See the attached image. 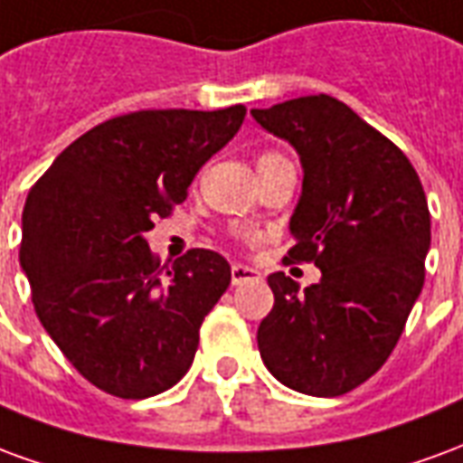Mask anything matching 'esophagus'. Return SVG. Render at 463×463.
<instances>
[{"label":"esophagus","mask_w":463,"mask_h":463,"mask_svg":"<svg viewBox=\"0 0 463 463\" xmlns=\"http://www.w3.org/2000/svg\"><path fill=\"white\" fill-rule=\"evenodd\" d=\"M258 278H260V272L252 270V268H248V265H232L231 268L232 285H242V282L258 280Z\"/></svg>","instance_id":"esophagus-1"}]
</instances>
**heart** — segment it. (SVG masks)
<instances>
[{"label": "heart", "mask_w": 463, "mask_h": 463, "mask_svg": "<svg viewBox=\"0 0 463 463\" xmlns=\"http://www.w3.org/2000/svg\"><path fill=\"white\" fill-rule=\"evenodd\" d=\"M275 158H282V156L280 153H262L260 158H258V168H260V165H265V163L275 161Z\"/></svg>", "instance_id": "obj_1"}]
</instances>
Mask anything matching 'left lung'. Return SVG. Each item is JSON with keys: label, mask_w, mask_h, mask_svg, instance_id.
<instances>
[{"label": "left lung", "mask_w": 463, "mask_h": 463, "mask_svg": "<svg viewBox=\"0 0 463 463\" xmlns=\"http://www.w3.org/2000/svg\"><path fill=\"white\" fill-rule=\"evenodd\" d=\"M250 114L295 146L305 171L285 260L322 270L302 292L285 272L268 278L275 305L258 327L260 357L285 387L340 397L387 362L421 292L427 195L407 156L332 96Z\"/></svg>", "instance_id": "left-lung-1"}]
</instances>
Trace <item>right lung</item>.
Masks as SVG:
<instances>
[{"instance_id":"obj_1","label":"right lung","mask_w":463,"mask_h":463,"mask_svg":"<svg viewBox=\"0 0 463 463\" xmlns=\"http://www.w3.org/2000/svg\"><path fill=\"white\" fill-rule=\"evenodd\" d=\"M242 118V104L116 116L59 153L26 195L19 262L36 317L106 394L153 397L191 369L231 265L205 248L161 265L143 235L185 201Z\"/></svg>"}]
</instances>
